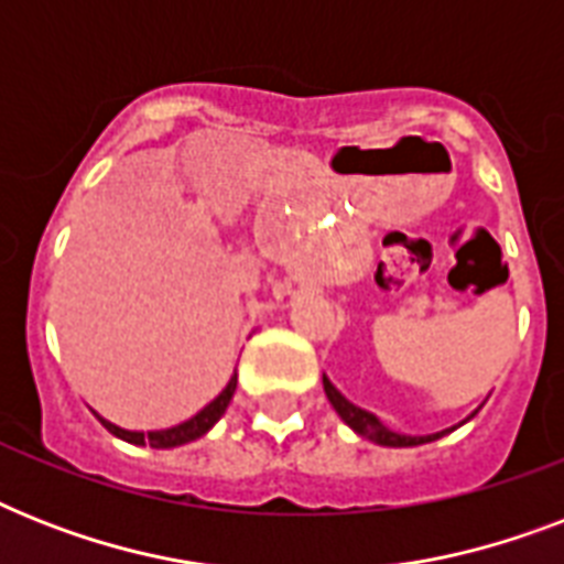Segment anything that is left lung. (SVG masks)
Instances as JSON below:
<instances>
[{
    "instance_id": "obj_1",
    "label": "left lung",
    "mask_w": 564,
    "mask_h": 564,
    "mask_svg": "<svg viewBox=\"0 0 564 564\" xmlns=\"http://www.w3.org/2000/svg\"><path fill=\"white\" fill-rule=\"evenodd\" d=\"M322 383H325L327 401H330V406H334V410L339 412V419H343L345 424H348V427L354 430V433H360L362 438H369V442H375V445H383V447H415V445H427V442H436V438L447 436L451 430H456V427H459V424H465V421L471 419L474 412H477V410H474L471 415H468V419H465V421H459L456 427L438 430V433H430V436H406V433H394V430L386 427L383 421L377 419L375 412L360 410L357 403L348 401V398H345V394L339 392V389H336V386L330 383V380H327V377H322Z\"/></svg>"
}]
</instances>
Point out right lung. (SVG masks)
Masks as SVG:
<instances>
[{"label": "right lung", "mask_w": 564, "mask_h": 564, "mask_svg": "<svg viewBox=\"0 0 564 564\" xmlns=\"http://www.w3.org/2000/svg\"><path fill=\"white\" fill-rule=\"evenodd\" d=\"M234 392H237V375L230 377L228 386L221 389L216 398H213L204 410H198L193 415V419L181 421V424H175V427H166V430H149V433H143V430H126V427H117V424H110V421H105L101 415H96V419L105 424V427L113 433L117 438H122V442H131V445H152V447H178V445H187V442H195V438H202L207 430L216 424V421L225 415V410H228L230 398H234Z\"/></svg>", "instance_id": "right-lung-1"}]
</instances>
